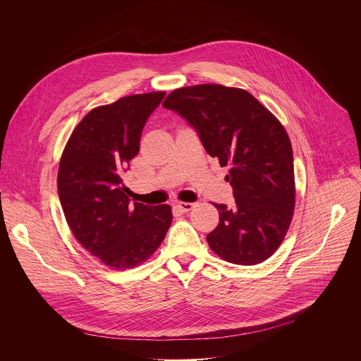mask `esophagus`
<instances>
[{
    "label": "esophagus",
    "mask_w": 361,
    "mask_h": 361,
    "mask_svg": "<svg viewBox=\"0 0 361 361\" xmlns=\"http://www.w3.org/2000/svg\"><path fill=\"white\" fill-rule=\"evenodd\" d=\"M176 207H177L180 211H183V212H188V211H191V209L195 207V202H181V201H178V202L176 204Z\"/></svg>",
    "instance_id": "1"
}]
</instances>
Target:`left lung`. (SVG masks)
Instances as JSON below:
<instances>
[{
  "label": "left lung",
  "mask_w": 361,
  "mask_h": 361,
  "mask_svg": "<svg viewBox=\"0 0 361 361\" xmlns=\"http://www.w3.org/2000/svg\"><path fill=\"white\" fill-rule=\"evenodd\" d=\"M163 106L195 128L209 156L229 167L235 205L214 204L218 226L207 235L224 260L253 266L274 255L295 208L293 147L281 122L250 92L221 84L177 88Z\"/></svg>",
  "instance_id": "left-lung-1"
}]
</instances>
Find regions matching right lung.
Returning a JSON list of instances; mask_svg holds the SVG:
<instances>
[{"instance_id": "add662e5", "label": "right lung", "mask_w": 361, "mask_h": 361, "mask_svg": "<svg viewBox=\"0 0 361 361\" xmlns=\"http://www.w3.org/2000/svg\"><path fill=\"white\" fill-rule=\"evenodd\" d=\"M164 91L135 94L91 109L71 132L59 163L57 191L80 245L111 269H133L161 245L171 207L129 205L122 171L137 154L142 129Z\"/></svg>"}]
</instances>
